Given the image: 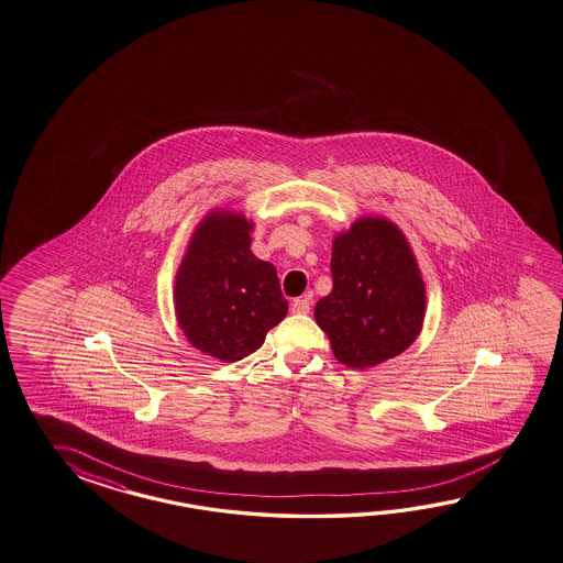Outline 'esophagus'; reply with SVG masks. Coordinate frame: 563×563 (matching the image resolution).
<instances>
[{
	"mask_svg": "<svg viewBox=\"0 0 563 563\" xmlns=\"http://www.w3.org/2000/svg\"><path fill=\"white\" fill-rule=\"evenodd\" d=\"M309 309H311V292L305 295L301 299H295V301L290 302V311L297 313V316H307Z\"/></svg>",
	"mask_w": 563,
	"mask_h": 563,
	"instance_id": "esophagus-1",
	"label": "esophagus"
}]
</instances>
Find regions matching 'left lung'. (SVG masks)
Wrapping results in <instances>:
<instances>
[{
    "label": "left lung",
    "instance_id": "1",
    "mask_svg": "<svg viewBox=\"0 0 563 563\" xmlns=\"http://www.w3.org/2000/svg\"><path fill=\"white\" fill-rule=\"evenodd\" d=\"M331 278L330 295L317 301L316 321L342 364L376 366L415 342L426 313V285L395 223L364 218L338 235Z\"/></svg>",
    "mask_w": 563,
    "mask_h": 563
}]
</instances>
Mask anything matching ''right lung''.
<instances>
[{"instance_id":"add662e5","label":"right lung","mask_w":563,"mask_h":563,"mask_svg":"<svg viewBox=\"0 0 563 563\" xmlns=\"http://www.w3.org/2000/svg\"><path fill=\"white\" fill-rule=\"evenodd\" d=\"M250 230L242 216L211 213L192 235L175 285L187 340L223 362L254 354L287 316L276 268L252 254Z\"/></svg>"}]
</instances>
